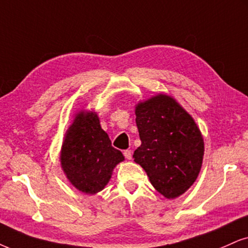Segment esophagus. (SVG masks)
Segmentation results:
<instances>
[{
    "label": "esophagus",
    "mask_w": 248,
    "mask_h": 248,
    "mask_svg": "<svg viewBox=\"0 0 248 248\" xmlns=\"http://www.w3.org/2000/svg\"><path fill=\"white\" fill-rule=\"evenodd\" d=\"M123 154H124V156L127 158V160H131V158H132V152H131L130 149H126V151H124Z\"/></svg>",
    "instance_id": "esophagus-1"
}]
</instances>
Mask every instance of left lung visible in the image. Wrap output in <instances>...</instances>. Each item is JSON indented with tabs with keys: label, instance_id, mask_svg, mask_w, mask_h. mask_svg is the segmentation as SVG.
<instances>
[{
	"label": "left lung",
	"instance_id": "1",
	"mask_svg": "<svg viewBox=\"0 0 248 248\" xmlns=\"http://www.w3.org/2000/svg\"><path fill=\"white\" fill-rule=\"evenodd\" d=\"M141 145L133 158L152 185L176 199L193 185L201 170L204 142L195 121L171 95L158 93L136 105Z\"/></svg>",
	"mask_w": 248,
	"mask_h": 248
}]
</instances>
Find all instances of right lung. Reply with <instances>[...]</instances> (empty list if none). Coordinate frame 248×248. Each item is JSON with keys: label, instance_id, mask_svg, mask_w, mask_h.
Wrapping results in <instances>:
<instances>
[{"label": "right lung", "instance_id": "1", "mask_svg": "<svg viewBox=\"0 0 248 248\" xmlns=\"http://www.w3.org/2000/svg\"><path fill=\"white\" fill-rule=\"evenodd\" d=\"M124 161L111 146L95 111L79 110L66 130L60 154L61 168L73 187L85 194L102 191L112 171Z\"/></svg>", "mask_w": 248, "mask_h": 248}]
</instances>
